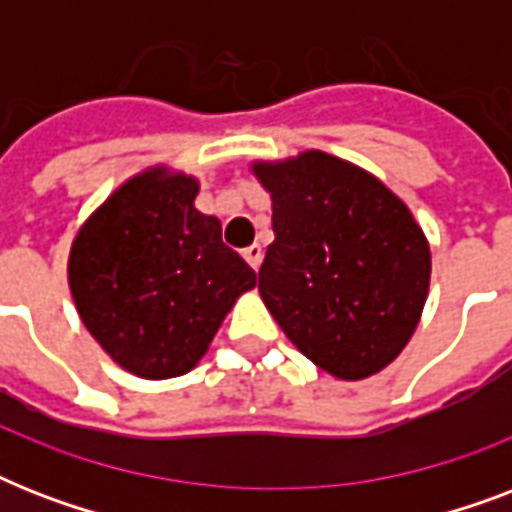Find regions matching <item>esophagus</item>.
<instances>
[{
  "mask_svg": "<svg viewBox=\"0 0 512 512\" xmlns=\"http://www.w3.org/2000/svg\"><path fill=\"white\" fill-rule=\"evenodd\" d=\"M244 260H247L252 271H257L260 263H263V249H260V244H252V247L244 249Z\"/></svg>",
  "mask_w": 512,
  "mask_h": 512,
  "instance_id": "esophagus-1",
  "label": "esophagus"
}]
</instances>
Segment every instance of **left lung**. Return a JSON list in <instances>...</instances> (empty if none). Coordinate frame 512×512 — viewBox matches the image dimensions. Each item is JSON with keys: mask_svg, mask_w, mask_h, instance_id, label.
Segmentation results:
<instances>
[{"mask_svg": "<svg viewBox=\"0 0 512 512\" xmlns=\"http://www.w3.org/2000/svg\"><path fill=\"white\" fill-rule=\"evenodd\" d=\"M273 233L257 273L265 308L337 380H364L406 348L430 287V247L388 185L324 151L252 162Z\"/></svg>", "mask_w": 512, "mask_h": 512, "instance_id": "obj_1", "label": "left lung"}]
</instances>
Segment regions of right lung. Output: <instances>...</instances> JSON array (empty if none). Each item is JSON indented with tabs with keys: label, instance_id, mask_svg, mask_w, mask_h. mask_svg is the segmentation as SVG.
Here are the masks:
<instances>
[{
	"label": "right lung",
	"instance_id": "1",
	"mask_svg": "<svg viewBox=\"0 0 512 512\" xmlns=\"http://www.w3.org/2000/svg\"><path fill=\"white\" fill-rule=\"evenodd\" d=\"M199 180L151 167L122 183L76 233L68 287L79 319L143 380L191 372L255 271L193 207Z\"/></svg>",
	"mask_w": 512,
	"mask_h": 512
}]
</instances>
